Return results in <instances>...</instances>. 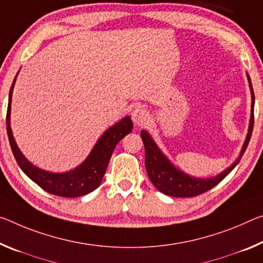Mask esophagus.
<instances>
[{
    "label": "esophagus",
    "instance_id": "34e87169",
    "mask_svg": "<svg viewBox=\"0 0 263 263\" xmlns=\"http://www.w3.org/2000/svg\"><path fill=\"white\" fill-rule=\"evenodd\" d=\"M147 119H148V114L145 110L140 109V107H138V109H136V110H133L132 120L136 125H144L145 123L147 122Z\"/></svg>",
    "mask_w": 263,
    "mask_h": 263
}]
</instances>
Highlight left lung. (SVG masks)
Masks as SVG:
<instances>
[{
    "label": "left lung",
    "mask_w": 263,
    "mask_h": 263,
    "mask_svg": "<svg viewBox=\"0 0 263 263\" xmlns=\"http://www.w3.org/2000/svg\"><path fill=\"white\" fill-rule=\"evenodd\" d=\"M247 77L252 91V116L251 122H249L247 138L245 140L242 149H241V153L236 161L231 166V167H228L226 171H223L222 173L218 174L216 177L208 179H198L187 176V174L177 170L172 164H171L170 160L161 153L159 147L157 146L156 143H154L153 139L149 137L146 131L140 132L141 139H143L145 146V166H146L147 176L149 178V180L152 181V184L156 186V189L159 190L161 193L170 195V197L177 198L197 197V195L205 193V192L210 191L211 189H213L214 186L218 185L219 182L223 180V179L232 172L233 168L239 164L246 148L248 146L249 140H251L254 126V103H255V96H254L251 78H249L248 74Z\"/></svg>",
    "instance_id": "obj_1"
}]
</instances>
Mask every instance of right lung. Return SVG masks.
<instances>
[{"mask_svg":"<svg viewBox=\"0 0 263 263\" xmlns=\"http://www.w3.org/2000/svg\"><path fill=\"white\" fill-rule=\"evenodd\" d=\"M15 81L16 77L14 78V82H12L9 91V103H8L7 110V133L12 154H14L21 170L32 181L36 182L41 189L47 191L50 194L58 195V197L76 198L95 191L101 185L104 173H105L107 168L112 152H114L117 144L125 136L132 132L133 124L130 117L122 119L119 123H117L114 126L110 127L109 130L104 132V135L99 138L97 144L95 145L89 157L77 168L66 173L47 172V171L35 167L34 165L30 164L24 158L15 143L14 137H12L10 127V104L12 87H14Z\"/></svg>","mask_w":263,"mask_h":263,"instance_id":"1","label":"right lung"}]
</instances>
